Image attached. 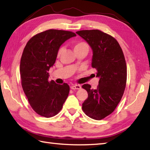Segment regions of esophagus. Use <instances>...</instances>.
I'll list each match as a JSON object with an SVG mask.
<instances>
[{
	"label": "esophagus",
	"instance_id": "1",
	"mask_svg": "<svg viewBox=\"0 0 150 150\" xmlns=\"http://www.w3.org/2000/svg\"><path fill=\"white\" fill-rule=\"evenodd\" d=\"M81 88V87L80 85H72L71 87V89H73V90H76V89H80V88Z\"/></svg>",
	"mask_w": 150,
	"mask_h": 150
}]
</instances>
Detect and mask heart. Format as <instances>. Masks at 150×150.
<instances>
[{
	"label": "heart",
	"mask_w": 150,
	"mask_h": 150,
	"mask_svg": "<svg viewBox=\"0 0 150 150\" xmlns=\"http://www.w3.org/2000/svg\"><path fill=\"white\" fill-rule=\"evenodd\" d=\"M74 51L75 52H77V51H79L81 50H83V49H86L88 50V45L87 44V43L85 42H82V41H79V42H75L74 44ZM63 47H61L60 49L58 51V53H57V55L58 56H59V55L62 54L63 52Z\"/></svg>",
	"instance_id": "1"
}]
</instances>
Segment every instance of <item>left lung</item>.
Masks as SVG:
<instances>
[{
    "label": "left lung",
    "instance_id": "8db88e82",
    "mask_svg": "<svg viewBox=\"0 0 150 150\" xmlns=\"http://www.w3.org/2000/svg\"><path fill=\"white\" fill-rule=\"evenodd\" d=\"M93 50L91 66L99 78L96 89L85 84L88 98L82 105L88 117L100 120L110 115L120 103L126 88V63L122 48L116 40L98 30L76 32Z\"/></svg>",
    "mask_w": 150,
    "mask_h": 150
}]
</instances>
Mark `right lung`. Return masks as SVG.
<instances>
[{"label":"right lung","instance_id":"obj_1","mask_svg":"<svg viewBox=\"0 0 150 150\" xmlns=\"http://www.w3.org/2000/svg\"><path fill=\"white\" fill-rule=\"evenodd\" d=\"M75 36L72 32L48 30L33 36L24 47L20 66L22 88L33 110L40 116L56 115L69 95V86L48 81V71L61 45Z\"/></svg>","mask_w":150,"mask_h":150}]
</instances>
